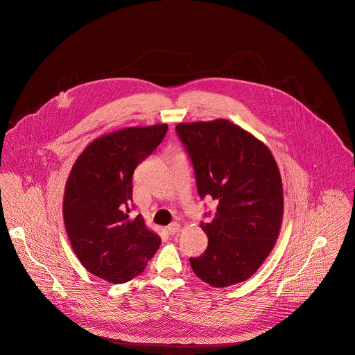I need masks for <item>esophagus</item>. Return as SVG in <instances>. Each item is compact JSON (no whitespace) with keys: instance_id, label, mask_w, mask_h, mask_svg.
I'll use <instances>...</instances> for the list:
<instances>
[{"instance_id":"1","label":"esophagus","mask_w":355,"mask_h":355,"mask_svg":"<svg viewBox=\"0 0 355 355\" xmlns=\"http://www.w3.org/2000/svg\"><path fill=\"white\" fill-rule=\"evenodd\" d=\"M180 232V225H178V223H171L169 226H168V233L171 234V236H175L176 233H179Z\"/></svg>"}]
</instances>
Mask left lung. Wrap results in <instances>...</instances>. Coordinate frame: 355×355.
<instances>
[{
    "label": "left lung",
    "instance_id": "8db88e82",
    "mask_svg": "<svg viewBox=\"0 0 355 355\" xmlns=\"http://www.w3.org/2000/svg\"><path fill=\"white\" fill-rule=\"evenodd\" d=\"M176 133L191 161L198 196L218 202L212 220L201 222L208 248L190 257L191 268L215 288L242 282L261 266L279 234L284 196L277 162L260 140L227 119L179 123Z\"/></svg>",
    "mask_w": 355,
    "mask_h": 355
}]
</instances>
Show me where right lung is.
<instances>
[{"label":"right lung","mask_w":355,"mask_h":355,"mask_svg":"<svg viewBox=\"0 0 355 355\" xmlns=\"http://www.w3.org/2000/svg\"><path fill=\"white\" fill-rule=\"evenodd\" d=\"M168 125L135 126L94 140L70 172L63 216L83 266L94 275L123 284L146 268L161 243L140 215L129 216L132 176L164 140Z\"/></svg>","instance_id":"obj_1"}]
</instances>
